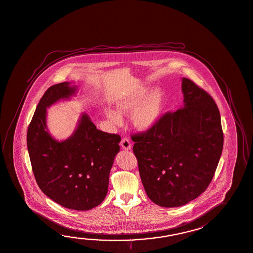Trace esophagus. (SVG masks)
Returning <instances> with one entry per match:
<instances>
[{"label": "esophagus", "instance_id": "34e87169", "mask_svg": "<svg viewBox=\"0 0 253 253\" xmlns=\"http://www.w3.org/2000/svg\"><path fill=\"white\" fill-rule=\"evenodd\" d=\"M121 147L125 150H130L131 149V147H132V145H131V143H130L129 139L128 138H123L122 139V141H121Z\"/></svg>", "mask_w": 253, "mask_h": 253}]
</instances>
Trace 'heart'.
Returning <instances> with one entry per match:
<instances>
[{
	"label": "heart",
	"instance_id": "heart-1",
	"mask_svg": "<svg viewBox=\"0 0 253 253\" xmlns=\"http://www.w3.org/2000/svg\"><path fill=\"white\" fill-rule=\"evenodd\" d=\"M165 94L161 89L150 90L146 85H138L129 91L118 94L114 99V106L120 115L133 112L132 123L136 129L148 131L159 122L161 117ZM106 115L113 123L119 124L121 118L116 111L106 109Z\"/></svg>",
	"mask_w": 253,
	"mask_h": 253
}]
</instances>
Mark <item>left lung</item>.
<instances>
[{
    "label": "left lung",
    "mask_w": 253,
    "mask_h": 253,
    "mask_svg": "<svg viewBox=\"0 0 253 253\" xmlns=\"http://www.w3.org/2000/svg\"><path fill=\"white\" fill-rule=\"evenodd\" d=\"M183 106L133 135V151L147 197L164 208L180 207L211 182L223 148L221 119L211 96L183 77Z\"/></svg>",
    "instance_id": "1"
}]
</instances>
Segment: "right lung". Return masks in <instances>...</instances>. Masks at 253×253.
Wrapping results in <instances>:
<instances>
[{"instance_id": "right-lung-1", "label": "right lung", "mask_w": 253, "mask_h": 253, "mask_svg": "<svg viewBox=\"0 0 253 253\" xmlns=\"http://www.w3.org/2000/svg\"><path fill=\"white\" fill-rule=\"evenodd\" d=\"M77 93L72 83L49 87L36 107L27 131V147L36 182L44 194L59 205L89 211L105 200L109 173L121 137L96 128L82 113L74 133L59 141L47 127V108Z\"/></svg>"}]
</instances>
